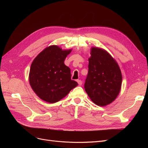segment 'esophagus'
<instances>
[{"instance_id":"1","label":"esophagus","mask_w":148,"mask_h":148,"mask_svg":"<svg viewBox=\"0 0 148 148\" xmlns=\"http://www.w3.org/2000/svg\"><path fill=\"white\" fill-rule=\"evenodd\" d=\"M77 82H78V83L79 85H82V80L78 79V80H77Z\"/></svg>"}]
</instances>
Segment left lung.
<instances>
[{
	"label": "left lung",
	"mask_w": 148,
	"mask_h": 148,
	"mask_svg": "<svg viewBox=\"0 0 148 148\" xmlns=\"http://www.w3.org/2000/svg\"><path fill=\"white\" fill-rule=\"evenodd\" d=\"M88 60L85 91L96 105H108L116 99L122 86L120 67L114 58L101 48L92 47Z\"/></svg>",
	"instance_id": "1"
}]
</instances>
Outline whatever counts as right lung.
<instances>
[{"label": "right lung", "mask_w": 148, "mask_h": 148, "mask_svg": "<svg viewBox=\"0 0 148 148\" xmlns=\"http://www.w3.org/2000/svg\"><path fill=\"white\" fill-rule=\"evenodd\" d=\"M71 49L50 46L40 52L31 65L29 82L34 92L44 101L54 103L63 99L78 83L71 79L70 69L64 64Z\"/></svg>", "instance_id": "add662e5"}]
</instances>
